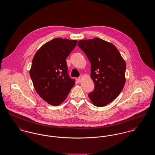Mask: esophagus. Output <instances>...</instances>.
Returning <instances> with one entry per match:
<instances>
[{
  "mask_svg": "<svg viewBox=\"0 0 155 155\" xmlns=\"http://www.w3.org/2000/svg\"><path fill=\"white\" fill-rule=\"evenodd\" d=\"M77 81L78 82H80V81H81V77H79V78H77Z\"/></svg>",
  "mask_w": 155,
  "mask_h": 155,
  "instance_id": "34e87169",
  "label": "esophagus"
}]
</instances>
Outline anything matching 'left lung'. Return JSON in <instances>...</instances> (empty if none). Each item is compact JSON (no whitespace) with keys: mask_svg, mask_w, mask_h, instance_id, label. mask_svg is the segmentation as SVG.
I'll list each match as a JSON object with an SVG mask.
<instances>
[{"mask_svg":"<svg viewBox=\"0 0 155 155\" xmlns=\"http://www.w3.org/2000/svg\"><path fill=\"white\" fill-rule=\"evenodd\" d=\"M78 45L91 64V77L95 89L89 97L95 106H104L114 101L124 87L125 60L114 45L99 38L80 40Z\"/></svg>","mask_w":155,"mask_h":155,"instance_id":"obj_1","label":"left lung"}]
</instances>
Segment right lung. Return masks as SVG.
Returning <instances> with one entry per match:
<instances>
[{"label":"right lung","mask_w":155,"mask_h":155,"mask_svg":"<svg viewBox=\"0 0 155 155\" xmlns=\"http://www.w3.org/2000/svg\"><path fill=\"white\" fill-rule=\"evenodd\" d=\"M77 40L57 38L43 45L35 54L30 70L34 87L45 101L52 106L63 103L75 85L67 74V57Z\"/></svg>","instance_id":"obj_1"}]
</instances>
